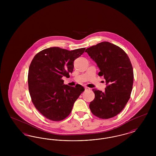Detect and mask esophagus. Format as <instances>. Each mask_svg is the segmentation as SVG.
I'll return each instance as SVG.
<instances>
[{"label": "esophagus", "mask_w": 156, "mask_h": 156, "mask_svg": "<svg viewBox=\"0 0 156 156\" xmlns=\"http://www.w3.org/2000/svg\"><path fill=\"white\" fill-rule=\"evenodd\" d=\"M85 90H89L90 88H88V87H85Z\"/></svg>", "instance_id": "1"}]
</instances>
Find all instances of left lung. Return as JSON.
<instances>
[{
    "instance_id": "1",
    "label": "left lung",
    "mask_w": 156,
    "mask_h": 156,
    "mask_svg": "<svg viewBox=\"0 0 156 156\" xmlns=\"http://www.w3.org/2000/svg\"><path fill=\"white\" fill-rule=\"evenodd\" d=\"M85 52L95 61L107 85L105 90L93 89L94 99L90 102V111L98 118L115 117L129 100L133 84V70L130 58L121 48L104 41L88 48Z\"/></svg>"
}]
</instances>
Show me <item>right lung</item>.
<instances>
[{"mask_svg": "<svg viewBox=\"0 0 156 156\" xmlns=\"http://www.w3.org/2000/svg\"><path fill=\"white\" fill-rule=\"evenodd\" d=\"M85 50L50 47L38 52L31 61L28 73L30 97L36 108L47 119L55 122L66 119L84 91L81 85L75 87L64 85L62 77H69L75 59Z\"/></svg>", "mask_w": 156, "mask_h": 156, "instance_id": "1", "label": "right lung"}]
</instances>
